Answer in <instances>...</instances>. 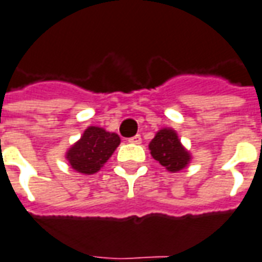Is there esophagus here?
Returning <instances> with one entry per match:
<instances>
[{
    "instance_id": "esophagus-1",
    "label": "esophagus",
    "mask_w": 262,
    "mask_h": 262,
    "mask_svg": "<svg viewBox=\"0 0 262 262\" xmlns=\"http://www.w3.org/2000/svg\"><path fill=\"white\" fill-rule=\"evenodd\" d=\"M128 141L131 142V144H141V135H134Z\"/></svg>"
}]
</instances>
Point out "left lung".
Listing matches in <instances>:
<instances>
[{
    "label": "left lung",
    "mask_w": 262,
    "mask_h": 262,
    "mask_svg": "<svg viewBox=\"0 0 262 262\" xmlns=\"http://www.w3.org/2000/svg\"><path fill=\"white\" fill-rule=\"evenodd\" d=\"M148 147L152 158L171 172L185 168L191 160L189 152L184 148L177 133L171 128L160 129Z\"/></svg>",
    "instance_id": "left-lung-1"
}]
</instances>
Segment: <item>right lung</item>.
Listing matches in <instances>:
<instances>
[{
	"instance_id": "obj_1",
	"label": "right lung",
	"mask_w": 262,
	"mask_h": 262,
	"mask_svg": "<svg viewBox=\"0 0 262 262\" xmlns=\"http://www.w3.org/2000/svg\"><path fill=\"white\" fill-rule=\"evenodd\" d=\"M120 142V137L115 133H108L100 127H88L78 141L67 151L66 158L75 171L91 176L100 171Z\"/></svg>"
}]
</instances>
